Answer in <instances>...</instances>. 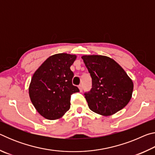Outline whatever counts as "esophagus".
<instances>
[{"label":"esophagus","instance_id":"esophagus-1","mask_svg":"<svg viewBox=\"0 0 155 155\" xmlns=\"http://www.w3.org/2000/svg\"><path fill=\"white\" fill-rule=\"evenodd\" d=\"M78 89H79L80 91H83V85H78Z\"/></svg>","mask_w":155,"mask_h":155}]
</instances>
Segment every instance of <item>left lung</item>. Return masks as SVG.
<instances>
[{
	"label": "left lung",
	"mask_w": 155,
	"mask_h": 155,
	"mask_svg": "<svg viewBox=\"0 0 155 155\" xmlns=\"http://www.w3.org/2000/svg\"><path fill=\"white\" fill-rule=\"evenodd\" d=\"M92 78V87L85 94L88 107L99 115L109 116L122 109L132 97L133 83L124 69L109 57H81Z\"/></svg>",
	"instance_id": "8db88e82"
}]
</instances>
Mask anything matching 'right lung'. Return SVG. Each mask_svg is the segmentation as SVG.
Here are the masks:
<instances>
[{
	"label": "right lung",
	"instance_id": "1",
	"mask_svg": "<svg viewBox=\"0 0 155 155\" xmlns=\"http://www.w3.org/2000/svg\"><path fill=\"white\" fill-rule=\"evenodd\" d=\"M76 59L75 54H53L33 74L28 94L34 107L44 118L62 117L70 109V96L79 91L72 85L74 73L70 70Z\"/></svg>",
	"mask_w": 155,
	"mask_h": 155
}]
</instances>
